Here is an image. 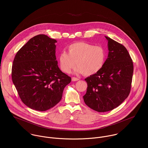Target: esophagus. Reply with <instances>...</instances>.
<instances>
[{
    "label": "esophagus",
    "mask_w": 148,
    "mask_h": 148,
    "mask_svg": "<svg viewBox=\"0 0 148 148\" xmlns=\"http://www.w3.org/2000/svg\"><path fill=\"white\" fill-rule=\"evenodd\" d=\"M79 80V78H76V77H73L72 78V81H78Z\"/></svg>",
    "instance_id": "1"
}]
</instances>
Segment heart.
Wrapping results in <instances>:
<instances>
[{
    "mask_svg": "<svg viewBox=\"0 0 148 148\" xmlns=\"http://www.w3.org/2000/svg\"><path fill=\"white\" fill-rule=\"evenodd\" d=\"M69 53L62 51L58 56L61 70L70 73L76 66L75 72L91 75L99 72L104 66L107 51L101 46H95L86 42H77L68 47Z\"/></svg>",
    "mask_w": 148,
    "mask_h": 148,
    "instance_id": "1",
    "label": "heart"
}]
</instances>
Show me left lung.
I'll use <instances>...</instances> for the list:
<instances>
[{"instance_id": "8db88e82", "label": "left lung", "mask_w": 148, "mask_h": 148, "mask_svg": "<svg viewBox=\"0 0 148 148\" xmlns=\"http://www.w3.org/2000/svg\"><path fill=\"white\" fill-rule=\"evenodd\" d=\"M108 40V56L103 68L86 78L84 101L90 108L99 112L118 107L130 93L134 72L132 60L126 49L112 38Z\"/></svg>"}]
</instances>
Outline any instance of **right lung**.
<instances>
[{
	"label": "right lung",
	"mask_w": 148,
	"mask_h": 148,
	"mask_svg": "<svg viewBox=\"0 0 148 148\" xmlns=\"http://www.w3.org/2000/svg\"><path fill=\"white\" fill-rule=\"evenodd\" d=\"M56 43L45 34L36 36L14 57L12 81L21 100L31 109L45 111L54 107L71 81L58 66Z\"/></svg>",
	"instance_id": "1"
}]
</instances>
